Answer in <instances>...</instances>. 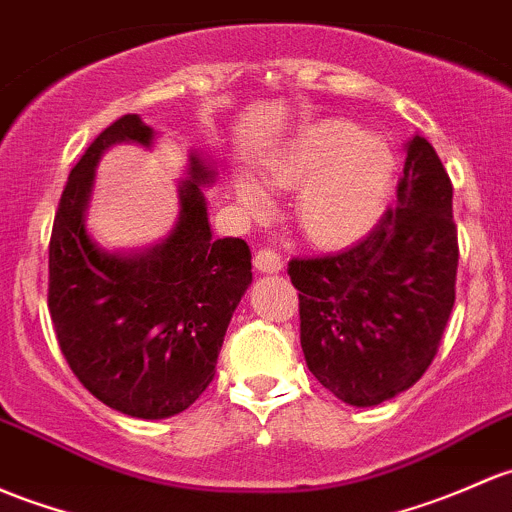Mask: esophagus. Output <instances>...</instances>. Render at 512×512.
<instances>
[{
    "mask_svg": "<svg viewBox=\"0 0 512 512\" xmlns=\"http://www.w3.org/2000/svg\"><path fill=\"white\" fill-rule=\"evenodd\" d=\"M252 262H255L257 270L267 274L282 270V257H279L274 250H270V247H260V250L255 252V257H252Z\"/></svg>",
    "mask_w": 512,
    "mask_h": 512,
    "instance_id": "obj_1",
    "label": "esophagus"
}]
</instances>
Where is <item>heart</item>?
Returning <instances> with one entry per match:
<instances>
[{
	"label": "heart",
	"mask_w": 512,
	"mask_h": 512,
	"mask_svg": "<svg viewBox=\"0 0 512 512\" xmlns=\"http://www.w3.org/2000/svg\"><path fill=\"white\" fill-rule=\"evenodd\" d=\"M274 188H298L297 218L319 245H348L363 238L385 213L395 179V154L378 134H360L343 120L299 129L262 164ZM235 196L247 211L267 206L265 188L250 174H235Z\"/></svg>",
	"instance_id": "1"
}]
</instances>
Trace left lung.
Wrapping results in <instances>:
<instances>
[{
  "label": "left lung",
  "instance_id": "8db88e82",
  "mask_svg": "<svg viewBox=\"0 0 512 512\" xmlns=\"http://www.w3.org/2000/svg\"><path fill=\"white\" fill-rule=\"evenodd\" d=\"M449 174L414 134L390 206L363 240L321 257H294L306 365L353 407L412 387L432 365L456 299V240Z\"/></svg>",
  "mask_w": 512,
  "mask_h": 512
}]
</instances>
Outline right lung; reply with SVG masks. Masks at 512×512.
<instances>
[{
  "label": "right lung",
  "instance_id": "obj_1",
  "mask_svg": "<svg viewBox=\"0 0 512 512\" xmlns=\"http://www.w3.org/2000/svg\"><path fill=\"white\" fill-rule=\"evenodd\" d=\"M154 129L122 115L93 139L68 176L48 245V311L75 378L112 410L164 419L211 385L225 331L252 282L250 247L215 240L203 188L211 161L191 154L179 223L159 245L105 252L85 230L95 166L107 147H152Z\"/></svg>",
  "mask_w": 512,
  "mask_h": 512
}]
</instances>
